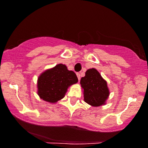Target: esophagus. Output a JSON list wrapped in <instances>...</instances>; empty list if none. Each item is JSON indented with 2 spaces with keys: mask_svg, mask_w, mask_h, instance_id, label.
I'll return each mask as SVG.
<instances>
[{
  "mask_svg": "<svg viewBox=\"0 0 148 148\" xmlns=\"http://www.w3.org/2000/svg\"><path fill=\"white\" fill-rule=\"evenodd\" d=\"M77 77H78V79H79V80H80V78H81L80 73H77Z\"/></svg>",
  "mask_w": 148,
  "mask_h": 148,
  "instance_id": "1",
  "label": "esophagus"
}]
</instances>
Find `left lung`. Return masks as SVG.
<instances>
[{
	"instance_id": "8db88e82",
	"label": "left lung",
	"mask_w": 148,
	"mask_h": 148,
	"mask_svg": "<svg viewBox=\"0 0 148 148\" xmlns=\"http://www.w3.org/2000/svg\"><path fill=\"white\" fill-rule=\"evenodd\" d=\"M84 89V101L92 106L97 107L104 105L110 92L106 81L102 78L100 73L94 68L88 69L85 77L80 81Z\"/></svg>"
}]
</instances>
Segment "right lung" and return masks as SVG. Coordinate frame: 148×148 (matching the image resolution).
<instances>
[{
	"label": "right lung",
	"mask_w": 148,
	"mask_h": 148,
	"mask_svg": "<svg viewBox=\"0 0 148 148\" xmlns=\"http://www.w3.org/2000/svg\"><path fill=\"white\" fill-rule=\"evenodd\" d=\"M78 79L66 65L59 64L42 73L37 79V94L42 100L54 103L64 97L68 88Z\"/></svg>",
	"instance_id": "right-lung-1"
}]
</instances>
